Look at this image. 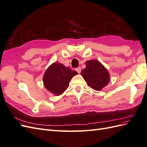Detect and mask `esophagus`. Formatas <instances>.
<instances>
[{"label":"esophagus","instance_id":"esophagus-1","mask_svg":"<svg viewBox=\"0 0 147 147\" xmlns=\"http://www.w3.org/2000/svg\"><path fill=\"white\" fill-rule=\"evenodd\" d=\"M76 70L77 71L78 74H80V71H81V68L80 67H77L76 69Z\"/></svg>","mask_w":147,"mask_h":147}]
</instances>
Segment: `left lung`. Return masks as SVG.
<instances>
[{"mask_svg":"<svg viewBox=\"0 0 147 147\" xmlns=\"http://www.w3.org/2000/svg\"><path fill=\"white\" fill-rule=\"evenodd\" d=\"M85 64L86 68L81 71L82 77L92 88L100 90L110 80L109 71L97 60H88Z\"/></svg>","mask_w":147,"mask_h":147,"instance_id":"8db88e82","label":"left lung"}]
</instances>
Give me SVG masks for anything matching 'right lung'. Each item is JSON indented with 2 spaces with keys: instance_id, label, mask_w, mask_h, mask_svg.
Segmentation results:
<instances>
[{
  "instance_id": "right-lung-1",
  "label": "right lung",
  "mask_w": 147,
  "mask_h": 147,
  "mask_svg": "<svg viewBox=\"0 0 147 147\" xmlns=\"http://www.w3.org/2000/svg\"><path fill=\"white\" fill-rule=\"evenodd\" d=\"M76 71H71L62 63L55 62L50 66L44 76V84L47 90L55 95H60L69 87V82Z\"/></svg>"
}]
</instances>
